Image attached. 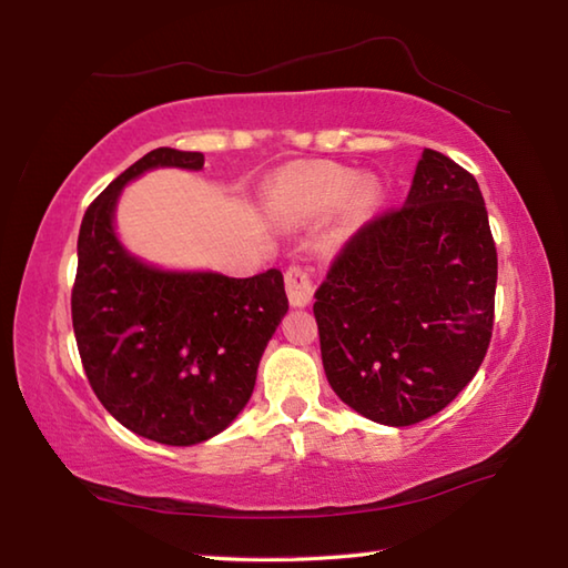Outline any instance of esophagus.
I'll list each match as a JSON object with an SVG mask.
<instances>
[{"instance_id":"esophagus-1","label":"esophagus","mask_w":568,"mask_h":568,"mask_svg":"<svg viewBox=\"0 0 568 568\" xmlns=\"http://www.w3.org/2000/svg\"><path fill=\"white\" fill-rule=\"evenodd\" d=\"M286 294L292 306H306L314 296V276L304 264H292L284 274Z\"/></svg>"}]
</instances>
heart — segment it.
<instances>
[{"instance_id": "heart-1", "label": "heart", "mask_w": 568, "mask_h": 568, "mask_svg": "<svg viewBox=\"0 0 568 568\" xmlns=\"http://www.w3.org/2000/svg\"><path fill=\"white\" fill-rule=\"evenodd\" d=\"M353 192V215L361 217L376 202L373 180H361L356 170L328 163L294 165L282 170L272 183V202L286 215L318 217L338 207Z\"/></svg>"}]
</instances>
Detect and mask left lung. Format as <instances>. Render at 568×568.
Segmentation results:
<instances>
[{"label":"left lung","mask_w":568,"mask_h":568,"mask_svg":"<svg viewBox=\"0 0 568 568\" xmlns=\"http://www.w3.org/2000/svg\"><path fill=\"white\" fill-rule=\"evenodd\" d=\"M495 288L497 247L477 180L425 148L405 205L348 237L314 294L331 388L381 425L440 413L483 366Z\"/></svg>","instance_id":"8db88e82"}]
</instances>
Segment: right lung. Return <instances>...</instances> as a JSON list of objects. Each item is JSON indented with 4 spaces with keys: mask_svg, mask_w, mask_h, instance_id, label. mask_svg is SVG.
<instances>
[{
    "mask_svg": "<svg viewBox=\"0 0 568 568\" xmlns=\"http://www.w3.org/2000/svg\"><path fill=\"white\" fill-rule=\"evenodd\" d=\"M205 155L155 148L95 197L79 232L71 318L95 398L128 430L163 445L222 433L247 405L260 358L288 308L280 270L234 280L160 272L128 254L113 207L128 180Z\"/></svg>",
    "mask_w": 568,
    "mask_h": 568,
    "instance_id": "right-lung-1",
    "label": "right lung"
}]
</instances>
